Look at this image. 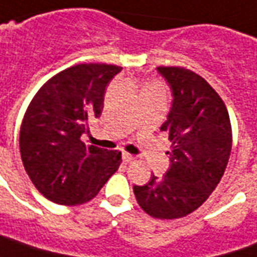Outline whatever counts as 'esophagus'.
<instances>
[{
	"label": "esophagus",
	"mask_w": 257,
	"mask_h": 257,
	"mask_svg": "<svg viewBox=\"0 0 257 257\" xmlns=\"http://www.w3.org/2000/svg\"><path fill=\"white\" fill-rule=\"evenodd\" d=\"M121 159H123V162H125V163H130V162H133L136 158L133 156V155L127 154V152H123L121 154Z\"/></svg>",
	"instance_id": "obj_1"
}]
</instances>
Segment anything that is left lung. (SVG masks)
Returning a JSON list of instances; mask_svg holds the SVG:
<instances>
[{"label":"left lung","mask_w":257,"mask_h":257,"mask_svg":"<svg viewBox=\"0 0 257 257\" xmlns=\"http://www.w3.org/2000/svg\"><path fill=\"white\" fill-rule=\"evenodd\" d=\"M173 94L172 109L161 130L172 141L170 169L134 185L144 212L155 219H178L206 201L224 174L232 147L228 110L199 74L178 66H159Z\"/></svg>","instance_id":"1"}]
</instances>
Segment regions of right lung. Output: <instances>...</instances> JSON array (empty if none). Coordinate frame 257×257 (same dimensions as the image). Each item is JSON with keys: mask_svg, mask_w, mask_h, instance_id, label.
Segmentation results:
<instances>
[{"mask_svg": "<svg viewBox=\"0 0 257 257\" xmlns=\"http://www.w3.org/2000/svg\"><path fill=\"white\" fill-rule=\"evenodd\" d=\"M121 67L81 63L45 83L27 108L19 147L25 170L43 195L58 205L91 201L119 169L121 152L85 145L87 120L99 117L106 85Z\"/></svg>", "mask_w": 257, "mask_h": 257, "instance_id": "obj_1", "label": "right lung"}]
</instances>
